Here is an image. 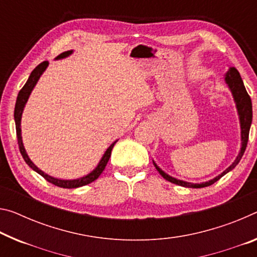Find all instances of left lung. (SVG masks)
Returning <instances> with one entry per match:
<instances>
[{"mask_svg":"<svg viewBox=\"0 0 257 257\" xmlns=\"http://www.w3.org/2000/svg\"><path fill=\"white\" fill-rule=\"evenodd\" d=\"M225 81H226L227 85H229V88L231 89L232 95H233V98H234V101H235V105H237L238 113H239L240 125H241V149H240L239 156L237 157V159H235L233 164H232L226 170H224V172L221 175H218V176L215 177L214 180H211L209 182L201 183V184H192V183H187V182H184V181L176 180V178H174V177H170L169 175H167L166 173L162 172V170L159 168V167L156 164H154L157 170L159 173H160V175L165 178V180H167L170 183H174V184L185 186V187H194V189H199V187H206V186H209L211 184H214L215 182H217L219 178L223 177L226 173H229L230 170L233 169L234 167L239 164V161L241 160L243 153H245V150L247 148L248 137H249V129H250V124H251V119H253V108H251V100H250L249 95H248L247 91H246V88H245V85H243L242 79H241V76H240L237 68L231 67L230 70L227 71L226 75H225Z\"/></svg>","mask_w":257,"mask_h":257,"instance_id":"left-lung-1","label":"left lung"}]
</instances>
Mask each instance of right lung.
<instances>
[{
  "label": "right lung",
  "instance_id": "add662e5",
  "mask_svg": "<svg viewBox=\"0 0 257 257\" xmlns=\"http://www.w3.org/2000/svg\"><path fill=\"white\" fill-rule=\"evenodd\" d=\"M72 54V50L70 51H65L63 54H60L58 57H57V59H60V58H65V57L70 56ZM48 62H42L41 64H39L38 66H36L33 72L31 73L30 77H28L27 82L25 83V85L22 88V90L19 91L18 93V97H17V101H16V106H15V122H16V132H17V140H18V145H19V151L20 153H22V156L24 158V160H25L26 164L31 167L32 169L35 170L36 173L40 174L41 176H42L44 180H47L48 182L52 183V184L56 185V186H59V187H63V189H75V187H80V186H83V185H87L89 183H91L93 181H96L97 178L100 176V174L103 173V170L105 169V167H106L107 162L109 160V157H111V152H112V149L114 144L116 143V141L114 142V143L109 146V148L106 150V152L101 158L100 162L98 164V166L96 167V169L91 172L87 176H84L82 178H79V180H73V181H64V180H58V178H54L51 176H49V175L44 174L42 170H40L38 167H36L33 162L31 161V159L28 158L27 153L25 149H24V144H23V141H22V130H20V120H22V114L24 111V107H25V104L28 99V97H30L32 90H33L34 85L38 82V80L40 79V76L42 73L46 71V68L48 66Z\"/></svg>",
  "mask_w": 257,
  "mask_h": 257
}]
</instances>
